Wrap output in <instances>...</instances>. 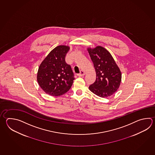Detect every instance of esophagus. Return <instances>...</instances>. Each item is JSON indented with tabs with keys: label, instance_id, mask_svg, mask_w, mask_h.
I'll return each mask as SVG.
<instances>
[{
	"label": "esophagus",
	"instance_id": "1",
	"mask_svg": "<svg viewBox=\"0 0 155 155\" xmlns=\"http://www.w3.org/2000/svg\"><path fill=\"white\" fill-rule=\"evenodd\" d=\"M84 74H85V73H84V71H81L79 74H77V76H79V77H82V76H84Z\"/></svg>",
	"mask_w": 155,
	"mask_h": 155
}]
</instances>
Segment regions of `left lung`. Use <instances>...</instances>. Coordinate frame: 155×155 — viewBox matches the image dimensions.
<instances>
[{
    "mask_svg": "<svg viewBox=\"0 0 155 155\" xmlns=\"http://www.w3.org/2000/svg\"><path fill=\"white\" fill-rule=\"evenodd\" d=\"M88 51L96 72V80L89 89L100 97H109L119 87L121 81L120 69L105 48L97 46L88 48Z\"/></svg>",
    "mask_w": 155,
    "mask_h": 155,
    "instance_id": "obj_1",
    "label": "left lung"
}]
</instances>
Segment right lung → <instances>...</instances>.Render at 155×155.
<instances>
[{
	"label": "right lung",
	"instance_id": "add662e5",
	"mask_svg": "<svg viewBox=\"0 0 155 155\" xmlns=\"http://www.w3.org/2000/svg\"><path fill=\"white\" fill-rule=\"evenodd\" d=\"M68 46L61 45L51 51L38 68L37 80L46 93L60 96L68 92L74 79L71 67L65 61Z\"/></svg>",
	"mask_w": 155,
	"mask_h": 155
}]
</instances>
